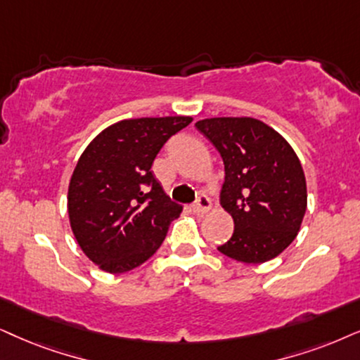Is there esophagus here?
Masks as SVG:
<instances>
[{
	"label": "esophagus",
	"mask_w": 360,
	"mask_h": 360,
	"mask_svg": "<svg viewBox=\"0 0 360 360\" xmlns=\"http://www.w3.org/2000/svg\"><path fill=\"white\" fill-rule=\"evenodd\" d=\"M209 209H211V199L207 198V195L201 194L198 199H195V202L193 204V212L198 214V216H202V214H206Z\"/></svg>",
	"instance_id": "obj_1"
}]
</instances>
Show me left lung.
I'll list each match as a JSON object with an SVG mask.
<instances>
[{"label": "left lung", "mask_w": 360, "mask_h": 360, "mask_svg": "<svg viewBox=\"0 0 360 360\" xmlns=\"http://www.w3.org/2000/svg\"><path fill=\"white\" fill-rule=\"evenodd\" d=\"M195 127L224 161L221 204L233 216L234 233L217 251L248 264L279 256L307 207L306 176L294 149L254 117H211Z\"/></svg>", "instance_id": "obj_1"}]
</instances>
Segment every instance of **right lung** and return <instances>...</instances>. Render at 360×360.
<instances>
[{"label": "right lung", "instance_id": "add662e5", "mask_svg": "<svg viewBox=\"0 0 360 360\" xmlns=\"http://www.w3.org/2000/svg\"><path fill=\"white\" fill-rule=\"evenodd\" d=\"M193 117H138L106 127L81 154L68 191L72 234L103 271L121 274L161 248L183 207L165 194L151 166Z\"/></svg>", "mask_w": 360, "mask_h": 360}]
</instances>
